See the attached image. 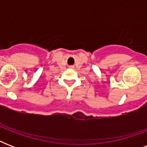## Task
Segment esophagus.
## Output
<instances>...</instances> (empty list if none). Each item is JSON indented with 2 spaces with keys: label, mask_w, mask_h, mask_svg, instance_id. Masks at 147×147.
<instances>
[{
  "label": "esophagus",
  "mask_w": 147,
  "mask_h": 147,
  "mask_svg": "<svg viewBox=\"0 0 147 147\" xmlns=\"http://www.w3.org/2000/svg\"><path fill=\"white\" fill-rule=\"evenodd\" d=\"M70 69H72V67H71V66H70Z\"/></svg>",
  "instance_id": "1"
}]
</instances>
